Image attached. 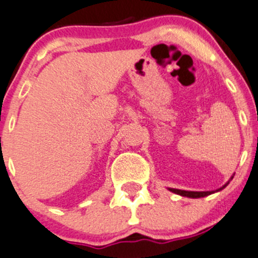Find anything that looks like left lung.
<instances>
[{
	"mask_svg": "<svg viewBox=\"0 0 258 258\" xmlns=\"http://www.w3.org/2000/svg\"><path fill=\"white\" fill-rule=\"evenodd\" d=\"M232 178L234 177H231V179ZM227 184L229 183L225 184V185L222 186V188L219 189V190L224 189ZM169 190L173 191V193H175V194L181 195V197H188V198H204V197H208V195L214 193V191H186V190H179V189H173V188H169Z\"/></svg>",
	"mask_w": 258,
	"mask_h": 258,
	"instance_id": "left-lung-1",
	"label": "left lung"
}]
</instances>
